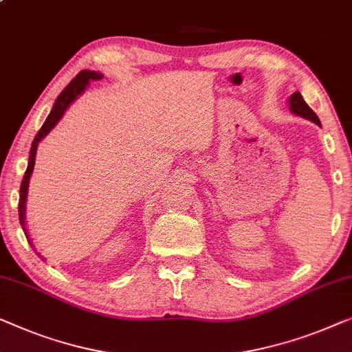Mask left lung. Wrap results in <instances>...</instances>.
<instances>
[{"label": "left lung", "instance_id": "left-lung-1", "mask_svg": "<svg viewBox=\"0 0 352 352\" xmlns=\"http://www.w3.org/2000/svg\"><path fill=\"white\" fill-rule=\"evenodd\" d=\"M289 104H290V111H292L294 114L302 116V117H305V119H308V120L314 122V124L320 125L318 116H316L314 111L307 104V101L303 100V96L300 95V91H295V94L290 96Z\"/></svg>", "mask_w": 352, "mask_h": 352}]
</instances>
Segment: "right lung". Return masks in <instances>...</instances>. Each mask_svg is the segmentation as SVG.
<instances>
[{
	"mask_svg": "<svg viewBox=\"0 0 352 352\" xmlns=\"http://www.w3.org/2000/svg\"><path fill=\"white\" fill-rule=\"evenodd\" d=\"M101 78H103V74H101V73H95V71H87V69L80 71V73L76 76V78L71 80L68 85H66L65 90L58 95V98L55 100V104H54L52 111H50L47 119H45L43 126H41L38 135L34 136V140L32 142V149H30V159H28L27 171H25V175H23L22 184H20V197H19V219H20V226H22L23 232H25V236H27V238H28V230H27V227H25V201H27L28 181H30V176H32L33 168H34V157H36V147L39 144V141L43 140L44 136L47 135L55 125H57V122L60 120V117L63 116L66 108H68V106L73 103V101L76 100V96L82 94L84 89L87 87V84L91 82V80H100ZM28 243L32 244V248H34L32 239H30V238H28ZM38 256H39V254H38ZM43 261H44V258H43Z\"/></svg>",
	"mask_w": 352,
	"mask_h": 352,
	"instance_id": "1",
	"label": "right lung"
}]
</instances>
